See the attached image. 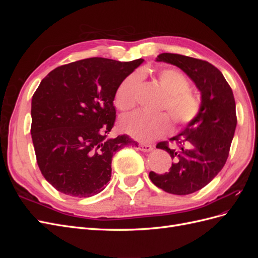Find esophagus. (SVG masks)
<instances>
[{"label":"esophagus","instance_id":"obj_1","mask_svg":"<svg viewBox=\"0 0 258 258\" xmlns=\"http://www.w3.org/2000/svg\"><path fill=\"white\" fill-rule=\"evenodd\" d=\"M139 150L142 151V152H151V151L154 150V147L152 145H150V144H143V143H141V144H139Z\"/></svg>","mask_w":258,"mask_h":258}]
</instances>
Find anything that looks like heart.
<instances>
[{
	"label": "heart",
	"mask_w": 258,
	"mask_h": 258,
	"mask_svg": "<svg viewBox=\"0 0 258 258\" xmlns=\"http://www.w3.org/2000/svg\"><path fill=\"white\" fill-rule=\"evenodd\" d=\"M161 87L167 92L161 108L167 110L175 126H188L201 112L202 103L198 96L189 91V82L175 69H163L157 75ZM142 77L132 73L122 81L115 95V104L118 110L127 112L137 104ZM124 134L141 142H152L167 135L171 130V120L166 113L145 114L136 112L123 116L119 122Z\"/></svg>",
	"instance_id": "obj_1"
}]
</instances>
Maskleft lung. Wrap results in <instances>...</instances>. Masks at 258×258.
<instances>
[{
  "label": "left lung",
  "instance_id": "obj_1",
  "mask_svg": "<svg viewBox=\"0 0 258 258\" xmlns=\"http://www.w3.org/2000/svg\"><path fill=\"white\" fill-rule=\"evenodd\" d=\"M156 61L167 62L182 70L201 93L199 116L181 134L157 148L167 151L173 159L169 172L151 171V181L162 190L173 195H188L204 188L218 174L228 158L237 126L236 102L222 72L208 61L177 53H160Z\"/></svg>",
  "mask_w": 258,
  "mask_h": 258
}]
</instances>
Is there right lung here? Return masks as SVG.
<instances>
[{
  "instance_id": "right-lung-1",
  "label": "right lung",
  "mask_w": 258,
  "mask_h": 258,
  "mask_svg": "<svg viewBox=\"0 0 258 258\" xmlns=\"http://www.w3.org/2000/svg\"><path fill=\"white\" fill-rule=\"evenodd\" d=\"M143 59L88 58L58 67L43 79L31 103V136L43 176L58 191L87 198L102 191L114 154L137 142L107 139L119 85Z\"/></svg>"
}]
</instances>
